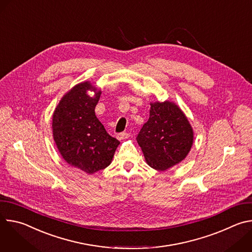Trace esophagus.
Instances as JSON below:
<instances>
[{"mask_svg":"<svg viewBox=\"0 0 252 252\" xmlns=\"http://www.w3.org/2000/svg\"><path fill=\"white\" fill-rule=\"evenodd\" d=\"M130 136V134L128 132H120L117 134V138L120 139V140H123V139H126V138H128Z\"/></svg>","mask_w":252,"mask_h":252,"instance_id":"esophagus-1","label":"esophagus"}]
</instances>
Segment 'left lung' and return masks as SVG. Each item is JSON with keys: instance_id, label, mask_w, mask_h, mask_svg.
<instances>
[{"instance_id": "8db88e82", "label": "left lung", "mask_w": 252, "mask_h": 252, "mask_svg": "<svg viewBox=\"0 0 252 252\" xmlns=\"http://www.w3.org/2000/svg\"><path fill=\"white\" fill-rule=\"evenodd\" d=\"M136 140L150 166L163 171L186 158L193 142L187 117L170 101L151 103L150 119Z\"/></svg>"}]
</instances>
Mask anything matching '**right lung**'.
I'll list each match as a JSON object with an SVG mask.
<instances>
[{
  "instance_id": "add662e5",
  "label": "right lung",
  "mask_w": 252,
  "mask_h": 252,
  "mask_svg": "<svg viewBox=\"0 0 252 252\" xmlns=\"http://www.w3.org/2000/svg\"><path fill=\"white\" fill-rule=\"evenodd\" d=\"M95 92L94 97L87 94ZM101 92L89 82L66 93L53 116V134L63 159L91 174L110 165L120 141L106 132L94 109Z\"/></svg>"
}]
</instances>
